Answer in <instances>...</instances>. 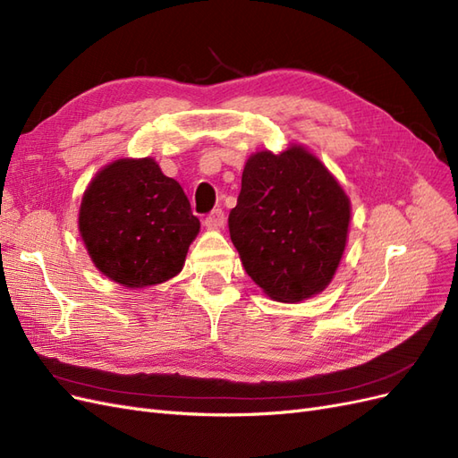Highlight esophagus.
I'll list each match as a JSON object with an SVG mask.
<instances>
[{"mask_svg": "<svg viewBox=\"0 0 458 458\" xmlns=\"http://www.w3.org/2000/svg\"><path fill=\"white\" fill-rule=\"evenodd\" d=\"M204 224H206V227H210V229L224 227L225 225V214H224V210H221V208H217V210H212L210 214L206 216Z\"/></svg>", "mask_w": 458, "mask_h": 458, "instance_id": "1", "label": "esophagus"}]
</instances>
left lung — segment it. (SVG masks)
<instances>
[{"label": "left lung", "instance_id": "left-lung-1", "mask_svg": "<svg viewBox=\"0 0 458 458\" xmlns=\"http://www.w3.org/2000/svg\"><path fill=\"white\" fill-rule=\"evenodd\" d=\"M350 199L300 145L248 158L229 233L252 281L271 300L298 303L335 276L350 227Z\"/></svg>", "mask_w": 458, "mask_h": 458}]
</instances>
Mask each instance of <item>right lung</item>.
Here are the masks:
<instances>
[{
  "mask_svg": "<svg viewBox=\"0 0 458 458\" xmlns=\"http://www.w3.org/2000/svg\"><path fill=\"white\" fill-rule=\"evenodd\" d=\"M78 225L97 269L122 286L145 288L183 269L200 221L155 160L122 158L93 177Z\"/></svg>",
  "mask_w": 458,
  "mask_h": 458,
  "instance_id": "right-lung-1",
  "label": "right lung"
}]
</instances>
